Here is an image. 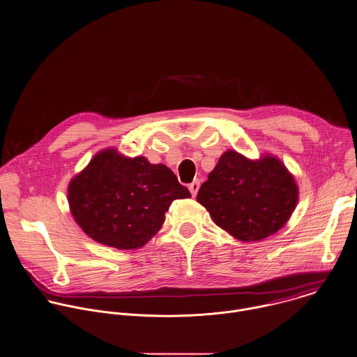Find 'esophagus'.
Listing matches in <instances>:
<instances>
[{"label":"esophagus","mask_w":357,"mask_h":357,"mask_svg":"<svg viewBox=\"0 0 357 357\" xmlns=\"http://www.w3.org/2000/svg\"><path fill=\"white\" fill-rule=\"evenodd\" d=\"M199 189H200V181H193V182L189 185V190H190V193H192L193 197L197 195Z\"/></svg>","instance_id":"obj_1"}]
</instances>
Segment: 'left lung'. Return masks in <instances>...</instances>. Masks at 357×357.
Masks as SVG:
<instances>
[{
  "label": "left lung",
  "mask_w": 357,
  "mask_h": 357,
  "mask_svg": "<svg viewBox=\"0 0 357 357\" xmlns=\"http://www.w3.org/2000/svg\"><path fill=\"white\" fill-rule=\"evenodd\" d=\"M294 175L273 155L249 160L225 151L197 193L213 221L242 242H259L278 232L296 208Z\"/></svg>",
  "instance_id": "8db88e82"
}]
</instances>
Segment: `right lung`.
I'll return each instance as SVG.
<instances>
[{"instance_id":"1","label":"right lung","mask_w":357,"mask_h":357,"mask_svg":"<svg viewBox=\"0 0 357 357\" xmlns=\"http://www.w3.org/2000/svg\"><path fill=\"white\" fill-rule=\"evenodd\" d=\"M190 192L164 164L129 158L115 149L97 153L69 183L70 213L93 241L119 250L144 246L176 199Z\"/></svg>"}]
</instances>
